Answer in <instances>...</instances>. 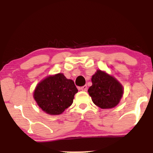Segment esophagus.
Masks as SVG:
<instances>
[{"label": "esophagus", "mask_w": 153, "mask_h": 153, "mask_svg": "<svg viewBox=\"0 0 153 153\" xmlns=\"http://www.w3.org/2000/svg\"><path fill=\"white\" fill-rule=\"evenodd\" d=\"M80 90H81L82 91H87V85H83V86L80 88Z\"/></svg>", "instance_id": "1"}]
</instances>
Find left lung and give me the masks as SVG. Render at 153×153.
I'll return each instance as SVG.
<instances>
[{"label":"left lung","mask_w":153,"mask_h":153,"mask_svg":"<svg viewBox=\"0 0 153 153\" xmlns=\"http://www.w3.org/2000/svg\"><path fill=\"white\" fill-rule=\"evenodd\" d=\"M93 85L88 90L93 103L102 108L115 107L123 94V88L116 79L101 70L92 76Z\"/></svg>","instance_id":"8db88e82"}]
</instances>
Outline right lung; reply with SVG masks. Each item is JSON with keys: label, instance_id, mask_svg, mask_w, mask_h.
<instances>
[{"label": "right lung", "instance_id": "right-lung-1", "mask_svg": "<svg viewBox=\"0 0 153 153\" xmlns=\"http://www.w3.org/2000/svg\"><path fill=\"white\" fill-rule=\"evenodd\" d=\"M77 92L74 81L60 73L39 83L35 90L34 98L44 111L50 115H59L72 105Z\"/></svg>", "mask_w": 153, "mask_h": 153}]
</instances>
